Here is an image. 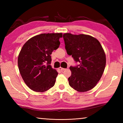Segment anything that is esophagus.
<instances>
[{"instance_id": "esophagus-1", "label": "esophagus", "mask_w": 123, "mask_h": 123, "mask_svg": "<svg viewBox=\"0 0 123 123\" xmlns=\"http://www.w3.org/2000/svg\"><path fill=\"white\" fill-rule=\"evenodd\" d=\"M59 69L61 70V71H63V70H66L65 68H61V67H60L59 68Z\"/></svg>"}]
</instances>
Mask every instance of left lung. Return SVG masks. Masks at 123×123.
I'll list each match as a JSON object with an SVG mask.
<instances>
[{
	"instance_id": "1",
	"label": "left lung",
	"mask_w": 123,
	"mask_h": 123,
	"mask_svg": "<svg viewBox=\"0 0 123 123\" xmlns=\"http://www.w3.org/2000/svg\"><path fill=\"white\" fill-rule=\"evenodd\" d=\"M67 54L79 64L70 66L69 84L77 91L84 92L96 86L106 65V55L99 41L89 35H63Z\"/></svg>"
}]
</instances>
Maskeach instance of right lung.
I'll return each instance as SVG.
<instances>
[{
    "mask_svg": "<svg viewBox=\"0 0 123 123\" xmlns=\"http://www.w3.org/2000/svg\"><path fill=\"white\" fill-rule=\"evenodd\" d=\"M62 33L42 34L25 43L18 58L20 74L31 89L43 92L55 85L57 72L51 68L50 55L59 47Z\"/></svg>",
    "mask_w": 123,
    "mask_h": 123,
    "instance_id": "right-lung-1",
    "label": "right lung"
}]
</instances>
